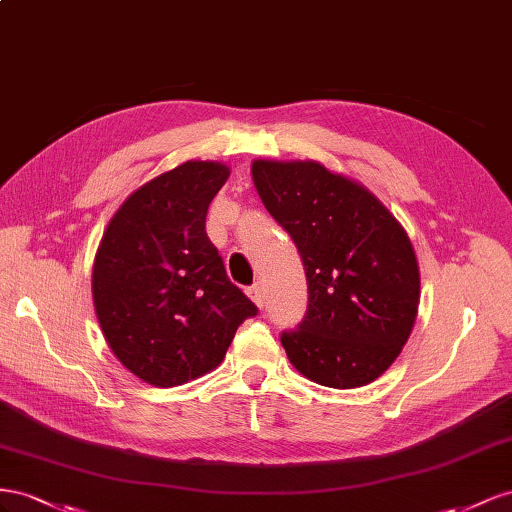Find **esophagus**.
<instances>
[{
	"label": "esophagus",
	"mask_w": 512,
	"mask_h": 512,
	"mask_svg": "<svg viewBox=\"0 0 512 512\" xmlns=\"http://www.w3.org/2000/svg\"><path fill=\"white\" fill-rule=\"evenodd\" d=\"M246 296L251 298V300L259 306V309H264V306H266V294H264V287H261V285L248 287V289H246Z\"/></svg>",
	"instance_id": "34e87169"
}]
</instances>
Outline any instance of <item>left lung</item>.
I'll use <instances>...</instances> for the list:
<instances>
[{"label":"left lung","instance_id":"left-lung-1","mask_svg":"<svg viewBox=\"0 0 512 512\" xmlns=\"http://www.w3.org/2000/svg\"><path fill=\"white\" fill-rule=\"evenodd\" d=\"M253 182L294 240L309 304L281 343L289 362L328 388L367 386L414 328L420 272L405 229L369 188L315 160H255Z\"/></svg>","mask_w":512,"mask_h":512}]
</instances>
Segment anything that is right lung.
Listing matches in <instances>:
<instances>
[{"mask_svg":"<svg viewBox=\"0 0 512 512\" xmlns=\"http://www.w3.org/2000/svg\"><path fill=\"white\" fill-rule=\"evenodd\" d=\"M229 178L186 160L143 184L100 240L92 296L102 334L124 367L158 388L216 369L257 306L229 281L206 233L210 201Z\"/></svg>","mask_w":512,"mask_h":512,"instance_id":"1","label":"right lung"}]
</instances>
